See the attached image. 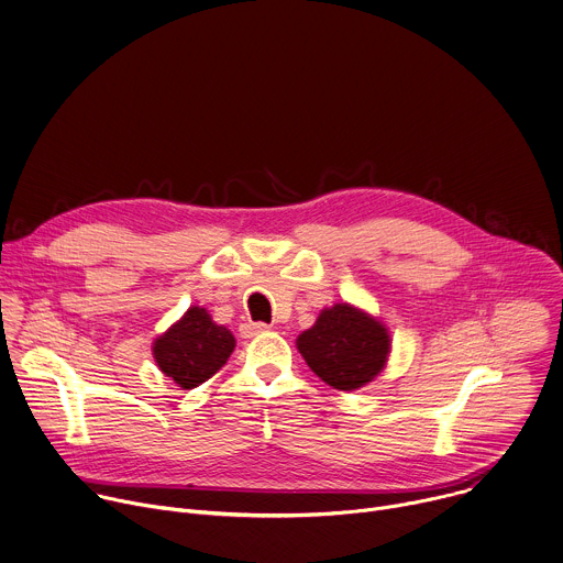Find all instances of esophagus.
<instances>
[{
  "mask_svg": "<svg viewBox=\"0 0 563 563\" xmlns=\"http://www.w3.org/2000/svg\"><path fill=\"white\" fill-rule=\"evenodd\" d=\"M265 332H269L267 323H243V325H240V334H243L245 339H254V336L265 334Z\"/></svg>",
  "mask_w": 563,
  "mask_h": 563,
  "instance_id": "1",
  "label": "esophagus"
}]
</instances>
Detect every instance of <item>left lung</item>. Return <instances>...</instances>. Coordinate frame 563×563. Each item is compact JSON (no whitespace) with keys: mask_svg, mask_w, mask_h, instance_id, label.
Segmentation results:
<instances>
[{"mask_svg":"<svg viewBox=\"0 0 563 563\" xmlns=\"http://www.w3.org/2000/svg\"><path fill=\"white\" fill-rule=\"evenodd\" d=\"M296 345L320 380L343 391L374 380L389 356L387 328L347 302L320 311L316 323L296 339Z\"/></svg>","mask_w":563,"mask_h":563,"instance_id":"1","label":"left lung"}]
</instances>
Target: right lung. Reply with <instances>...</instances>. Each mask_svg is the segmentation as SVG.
<instances>
[{
    "label": "right lung",
    "instance_id": "1",
    "mask_svg": "<svg viewBox=\"0 0 563 563\" xmlns=\"http://www.w3.org/2000/svg\"><path fill=\"white\" fill-rule=\"evenodd\" d=\"M233 334L216 325L205 307H189L187 313L153 343V358L183 389H194L211 378L231 356Z\"/></svg>",
    "mask_w": 563,
    "mask_h": 563
}]
</instances>
